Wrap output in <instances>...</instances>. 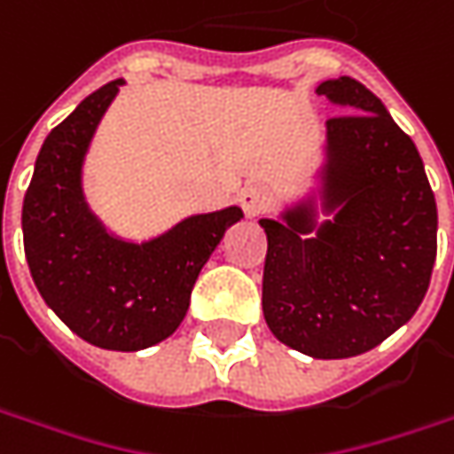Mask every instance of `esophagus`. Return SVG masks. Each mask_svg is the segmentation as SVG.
I'll return each mask as SVG.
<instances>
[{
	"mask_svg": "<svg viewBox=\"0 0 454 454\" xmlns=\"http://www.w3.org/2000/svg\"><path fill=\"white\" fill-rule=\"evenodd\" d=\"M270 189L262 186V184H250V186H245V189L239 192V204H242V209H245L247 217L265 215V212L270 209Z\"/></svg>",
	"mask_w": 454,
	"mask_h": 454,
	"instance_id": "esophagus-1",
	"label": "esophagus"
}]
</instances>
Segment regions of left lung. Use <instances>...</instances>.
<instances>
[{"label":"left lung","instance_id":"1","mask_svg":"<svg viewBox=\"0 0 454 454\" xmlns=\"http://www.w3.org/2000/svg\"><path fill=\"white\" fill-rule=\"evenodd\" d=\"M346 114L325 121L323 212L305 200L268 235L262 313L286 346L313 358L372 351L417 313L437 257V204L419 151L358 80H323Z\"/></svg>","mask_w":454,"mask_h":454}]
</instances>
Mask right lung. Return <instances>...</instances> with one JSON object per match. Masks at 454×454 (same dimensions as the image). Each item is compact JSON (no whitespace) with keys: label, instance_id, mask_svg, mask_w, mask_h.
Segmentation results:
<instances>
[{"label":"right lung","instance_id":"1","mask_svg":"<svg viewBox=\"0 0 454 454\" xmlns=\"http://www.w3.org/2000/svg\"><path fill=\"white\" fill-rule=\"evenodd\" d=\"M121 85L98 88L44 138L22 204V235L35 286L73 333L98 348L141 351L179 328L200 270L242 209L192 215L146 242L100 224L82 194V161Z\"/></svg>","mask_w":454,"mask_h":454}]
</instances>
